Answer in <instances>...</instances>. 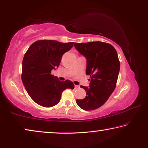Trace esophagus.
Segmentation results:
<instances>
[{
	"label": "esophagus",
	"instance_id": "1",
	"mask_svg": "<svg viewBox=\"0 0 148 148\" xmlns=\"http://www.w3.org/2000/svg\"><path fill=\"white\" fill-rule=\"evenodd\" d=\"M75 89L79 88V85H75Z\"/></svg>",
	"mask_w": 148,
	"mask_h": 148
}]
</instances>
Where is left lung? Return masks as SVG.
<instances>
[{
  "instance_id": "left-lung-1",
  "label": "left lung",
  "mask_w": 148,
  "mask_h": 148,
  "mask_svg": "<svg viewBox=\"0 0 148 148\" xmlns=\"http://www.w3.org/2000/svg\"><path fill=\"white\" fill-rule=\"evenodd\" d=\"M74 46L86 58V75L90 76L89 86H81L86 97L76 102L84 110H96L105 103L115 88L120 70L117 51L111 45L100 41L75 42Z\"/></svg>"
}]
</instances>
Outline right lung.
Wrapping results in <instances>:
<instances>
[{
    "instance_id": "add662e5",
    "label": "right lung",
    "mask_w": 148,
    "mask_h": 148,
    "mask_svg": "<svg viewBox=\"0 0 148 148\" xmlns=\"http://www.w3.org/2000/svg\"><path fill=\"white\" fill-rule=\"evenodd\" d=\"M74 42L62 43L52 40H40L33 43L24 55L21 79L32 100L45 108L60 102L62 92L74 88L69 80L60 81L51 75L58 68L65 52L71 49Z\"/></svg>"
}]
</instances>
